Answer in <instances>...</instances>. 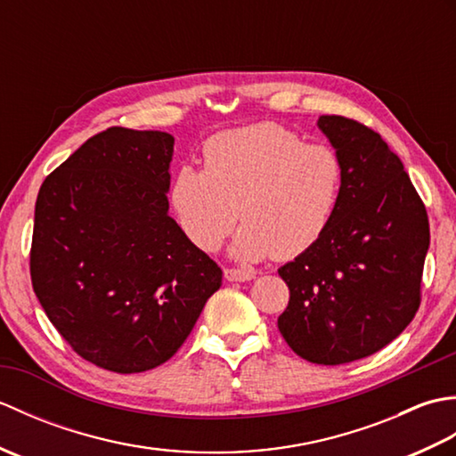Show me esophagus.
Listing matches in <instances>:
<instances>
[{
    "mask_svg": "<svg viewBox=\"0 0 456 456\" xmlns=\"http://www.w3.org/2000/svg\"><path fill=\"white\" fill-rule=\"evenodd\" d=\"M223 274H225V280H229V282H248V280H253L256 276L253 270H240V268H225L223 270Z\"/></svg>",
    "mask_w": 456,
    "mask_h": 456,
    "instance_id": "34e87169",
    "label": "esophagus"
}]
</instances>
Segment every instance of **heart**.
<instances>
[{
    "mask_svg": "<svg viewBox=\"0 0 456 456\" xmlns=\"http://www.w3.org/2000/svg\"><path fill=\"white\" fill-rule=\"evenodd\" d=\"M343 188V162L327 144L305 141L276 123L217 133L203 147V170L182 167L168 201L183 233L213 253L231 245L239 260L294 258L329 227Z\"/></svg>",
    "mask_w": 456,
    "mask_h": 456,
    "instance_id": "obj_1",
    "label": "heart"
}]
</instances>
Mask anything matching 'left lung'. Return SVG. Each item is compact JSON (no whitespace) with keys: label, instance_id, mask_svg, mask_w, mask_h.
I'll return each mask as SVG.
<instances>
[{"label":"left lung","instance_id":"obj_1","mask_svg":"<svg viewBox=\"0 0 456 456\" xmlns=\"http://www.w3.org/2000/svg\"><path fill=\"white\" fill-rule=\"evenodd\" d=\"M317 127L343 162L341 198L323 237L278 268L289 288L278 329L296 354L335 366L378 353L411 323L429 219L380 134L341 115Z\"/></svg>","mask_w":456,"mask_h":456}]
</instances>
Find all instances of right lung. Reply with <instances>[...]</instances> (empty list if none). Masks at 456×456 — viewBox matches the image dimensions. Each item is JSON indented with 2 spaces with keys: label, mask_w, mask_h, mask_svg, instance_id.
Segmentation results:
<instances>
[{
  "label": "right lung",
  "mask_w": 456,
  "mask_h": 456,
  "mask_svg": "<svg viewBox=\"0 0 456 456\" xmlns=\"http://www.w3.org/2000/svg\"><path fill=\"white\" fill-rule=\"evenodd\" d=\"M174 137L111 127L37 196L33 289L86 361L133 374L167 362L221 286V268L168 216Z\"/></svg>",
  "instance_id": "obj_1"
}]
</instances>
